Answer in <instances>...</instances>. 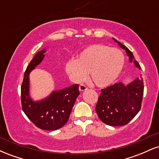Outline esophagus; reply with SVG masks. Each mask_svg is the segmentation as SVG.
<instances>
[{
	"label": "esophagus",
	"mask_w": 159,
	"mask_h": 159,
	"mask_svg": "<svg viewBox=\"0 0 159 159\" xmlns=\"http://www.w3.org/2000/svg\"><path fill=\"white\" fill-rule=\"evenodd\" d=\"M87 87H86V86L84 84H81L79 86V90L80 91H81V92H84V91L87 90Z\"/></svg>",
	"instance_id": "esophagus-1"
}]
</instances>
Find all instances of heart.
Returning a JSON list of instances; mask_svg holds the SVG:
<instances>
[{
  "instance_id": "heart-1",
  "label": "heart",
  "mask_w": 159,
  "mask_h": 159,
  "mask_svg": "<svg viewBox=\"0 0 159 159\" xmlns=\"http://www.w3.org/2000/svg\"><path fill=\"white\" fill-rule=\"evenodd\" d=\"M125 64L123 53L117 48L102 44L86 47L77 60H69L65 70L76 83L84 81L90 73L91 81L98 87H106L119 78Z\"/></svg>"
}]
</instances>
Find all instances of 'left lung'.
Masks as SVG:
<instances>
[{"label":"left lung","instance_id":"1","mask_svg":"<svg viewBox=\"0 0 159 159\" xmlns=\"http://www.w3.org/2000/svg\"><path fill=\"white\" fill-rule=\"evenodd\" d=\"M113 39L125 51L129 62H133L135 67L141 69L132 52L114 38ZM143 95V79L137 78L126 85L122 82L115 84L102 90L96 106V114L104 123L108 125H126L140 110Z\"/></svg>","mask_w":159,"mask_h":159}]
</instances>
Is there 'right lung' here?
<instances>
[{
    "mask_svg": "<svg viewBox=\"0 0 159 159\" xmlns=\"http://www.w3.org/2000/svg\"><path fill=\"white\" fill-rule=\"evenodd\" d=\"M46 48L38 52L27 66L21 87V106L29 120L38 128L54 131L61 129L68 121L76 98L79 96L78 84L55 90L39 101H34L30 96L29 75L45 57Z\"/></svg>",
    "mask_w": 159,
    "mask_h": 159,
    "instance_id": "obj_1",
    "label": "right lung"
}]
</instances>
